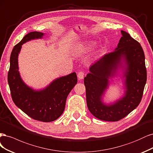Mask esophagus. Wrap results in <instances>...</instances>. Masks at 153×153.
<instances>
[{
  "mask_svg": "<svg viewBox=\"0 0 153 153\" xmlns=\"http://www.w3.org/2000/svg\"><path fill=\"white\" fill-rule=\"evenodd\" d=\"M84 76H85V73H84L82 71H80L77 74V77L79 80H81L84 78Z\"/></svg>",
  "mask_w": 153,
  "mask_h": 153,
  "instance_id": "obj_1",
  "label": "esophagus"
}]
</instances>
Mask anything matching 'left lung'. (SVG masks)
<instances>
[{
	"instance_id": "1",
	"label": "left lung",
	"mask_w": 153,
	"mask_h": 153,
	"mask_svg": "<svg viewBox=\"0 0 153 153\" xmlns=\"http://www.w3.org/2000/svg\"><path fill=\"white\" fill-rule=\"evenodd\" d=\"M114 51L106 54L93 63L84 79L88 109L98 120L117 121L139 105L147 80L145 55L140 44L129 33L121 30ZM124 65H122V62ZM121 68L125 77V94L111 105H105L102 97L109 84V79Z\"/></svg>"
}]
</instances>
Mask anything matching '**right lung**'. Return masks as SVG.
<instances>
[{
    "label": "right lung",
    "mask_w": 153,
    "mask_h": 153,
    "mask_svg": "<svg viewBox=\"0 0 153 153\" xmlns=\"http://www.w3.org/2000/svg\"><path fill=\"white\" fill-rule=\"evenodd\" d=\"M43 36L42 32H30L13 48L7 81L12 99L18 108L33 120L51 122L62 114L67 96L77 84V77L76 72L71 73L56 79L41 90H33L23 82L19 74L18 61L22 44L33 39H41Z\"/></svg>",
    "instance_id": "obj_1"
}]
</instances>
